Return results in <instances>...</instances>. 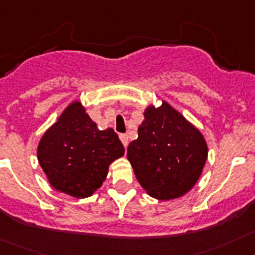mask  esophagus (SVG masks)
I'll return each instance as SVG.
<instances>
[{
    "label": "esophagus",
    "instance_id": "1",
    "mask_svg": "<svg viewBox=\"0 0 255 255\" xmlns=\"http://www.w3.org/2000/svg\"><path fill=\"white\" fill-rule=\"evenodd\" d=\"M120 140L123 141L124 146H125V149L128 148V144H129V139H128V135L126 134H120Z\"/></svg>",
    "mask_w": 255,
    "mask_h": 255
}]
</instances>
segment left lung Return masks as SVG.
<instances>
[{
	"instance_id": "8db88e82",
	"label": "left lung",
	"mask_w": 255,
	"mask_h": 255,
	"mask_svg": "<svg viewBox=\"0 0 255 255\" xmlns=\"http://www.w3.org/2000/svg\"><path fill=\"white\" fill-rule=\"evenodd\" d=\"M128 159L149 196L173 200L187 193L200 178L207 159L204 135L177 110L162 102L149 106L128 146Z\"/></svg>"
}]
</instances>
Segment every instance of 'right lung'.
Here are the masks:
<instances>
[{
  "mask_svg": "<svg viewBox=\"0 0 255 255\" xmlns=\"http://www.w3.org/2000/svg\"><path fill=\"white\" fill-rule=\"evenodd\" d=\"M125 149L112 129L99 130L81 102L69 105L37 145V160L51 187L77 198L102 186L109 165Z\"/></svg>",
  "mask_w": 255,
  "mask_h": 255,
  "instance_id": "right-lung-1",
  "label": "right lung"
}]
</instances>
